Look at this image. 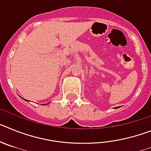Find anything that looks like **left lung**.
Masks as SVG:
<instances>
[{"mask_svg": "<svg viewBox=\"0 0 151 151\" xmlns=\"http://www.w3.org/2000/svg\"><path fill=\"white\" fill-rule=\"evenodd\" d=\"M116 108H118V107H116Z\"/></svg>", "mask_w": 151, "mask_h": 151, "instance_id": "left-lung-1", "label": "left lung"}]
</instances>
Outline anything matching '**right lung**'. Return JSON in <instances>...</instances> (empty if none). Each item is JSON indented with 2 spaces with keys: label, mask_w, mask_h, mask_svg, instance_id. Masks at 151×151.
Here are the masks:
<instances>
[{
  "label": "right lung",
  "mask_w": 151,
  "mask_h": 151,
  "mask_svg": "<svg viewBox=\"0 0 151 151\" xmlns=\"http://www.w3.org/2000/svg\"><path fill=\"white\" fill-rule=\"evenodd\" d=\"M24 100H25V101H28V100H26V99H24ZM42 105H45V104H42Z\"/></svg>",
  "instance_id": "obj_1"
}]
</instances>
